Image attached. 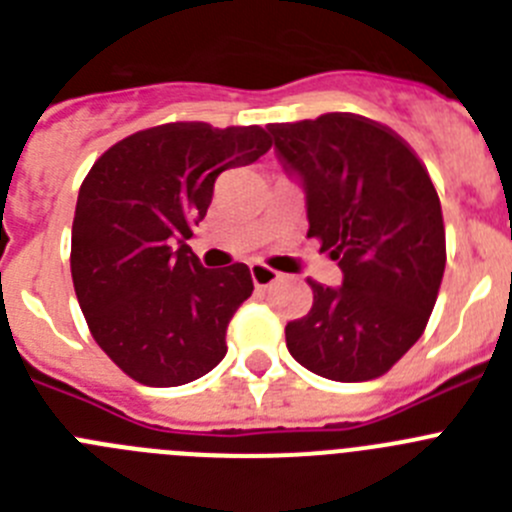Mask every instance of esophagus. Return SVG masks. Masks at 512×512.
I'll list each match as a JSON object with an SVG mask.
<instances>
[{
    "label": "esophagus",
    "mask_w": 512,
    "mask_h": 512,
    "mask_svg": "<svg viewBox=\"0 0 512 512\" xmlns=\"http://www.w3.org/2000/svg\"><path fill=\"white\" fill-rule=\"evenodd\" d=\"M251 279L256 287H271L279 279V271L269 269L266 264H251Z\"/></svg>",
    "instance_id": "obj_1"
}]
</instances>
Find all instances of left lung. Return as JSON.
<instances>
[{
	"instance_id": "left-lung-1",
	"label": "left lung",
	"mask_w": 512,
	"mask_h": 512,
	"mask_svg": "<svg viewBox=\"0 0 512 512\" xmlns=\"http://www.w3.org/2000/svg\"><path fill=\"white\" fill-rule=\"evenodd\" d=\"M274 148L307 194V238L343 271L312 287L287 323L297 364L333 382L377 379L423 336L446 269L441 202L413 148L351 112L269 125Z\"/></svg>"
}]
</instances>
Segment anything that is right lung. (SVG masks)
I'll list each match as a JSON object with an SVG mask.
<instances>
[{
  "label": "right lung",
  "instance_id": "obj_1",
  "mask_svg": "<svg viewBox=\"0 0 512 512\" xmlns=\"http://www.w3.org/2000/svg\"><path fill=\"white\" fill-rule=\"evenodd\" d=\"M271 148L259 125L169 122L97 158L76 200L71 277L94 341L148 387L194 382L223 361L235 310L251 297L246 264L205 269L187 241L215 179Z\"/></svg>",
  "mask_w": 512,
  "mask_h": 512
}]
</instances>
